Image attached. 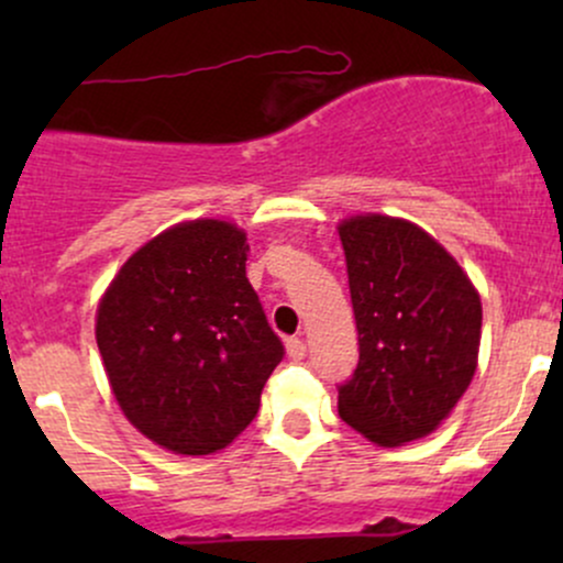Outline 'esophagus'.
I'll use <instances>...</instances> for the list:
<instances>
[{
	"instance_id": "34e87169",
	"label": "esophagus",
	"mask_w": 563,
	"mask_h": 563,
	"mask_svg": "<svg viewBox=\"0 0 563 563\" xmlns=\"http://www.w3.org/2000/svg\"><path fill=\"white\" fill-rule=\"evenodd\" d=\"M288 357L296 360V363L307 357V344H303V339H288Z\"/></svg>"
}]
</instances>
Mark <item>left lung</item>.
Here are the masks:
<instances>
[{"instance_id":"1","label":"left lung","mask_w":563,"mask_h":563,"mask_svg":"<svg viewBox=\"0 0 563 563\" xmlns=\"http://www.w3.org/2000/svg\"><path fill=\"white\" fill-rule=\"evenodd\" d=\"M360 363L339 386V416L380 448L421 439L450 416L476 373L482 301L429 232L365 214L339 224Z\"/></svg>"}]
</instances>
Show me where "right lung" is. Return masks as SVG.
Listing matches in <instances>:
<instances>
[{"label": "right lung", "instance_id": "1", "mask_svg": "<svg viewBox=\"0 0 563 563\" xmlns=\"http://www.w3.org/2000/svg\"><path fill=\"white\" fill-rule=\"evenodd\" d=\"M245 232L174 224L129 256L97 307V349L129 423L177 455H209L260 412L283 360L245 277Z\"/></svg>", "mask_w": 563, "mask_h": 563}]
</instances>
